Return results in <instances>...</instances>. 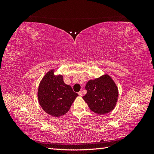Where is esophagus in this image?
Returning <instances> with one entry per match:
<instances>
[{"label": "esophagus", "mask_w": 154, "mask_h": 154, "mask_svg": "<svg viewBox=\"0 0 154 154\" xmlns=\"http://www.w3.org/2000/svg\"><path fill=\"white\" fill-rule=\"evenodd\" d=\"M78 94H79V96H82V91H80L78 92Z\"/></svg>", "instance_id": "obj_1"}]
</instances>
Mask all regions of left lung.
<instances>
[{"label":"left lung","instance_id":"1","mask_svg":"<svg viewBox=\"0 0 154 154\" xmlns=\"http://www.w3.org/2000/svg\"><path fill=\"white\" fill-rule=\"evenodd\" d=\"M85 89L87 92L83 99L92 112L105 114L115 108L118 98V88L108 74L89 80Z\"/></svg>","mask_w":154,"mask_h":154}]
</instances>
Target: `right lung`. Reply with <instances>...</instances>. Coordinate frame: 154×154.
<instances>
[{"mask_svg": "<svg viewBox=\"0 0 154 154\" xmlns=\"http://www.w3.org/2000/svg\"><path fill=\"white\" fill-rule=\"evenodd\" d=\"M51 70L41 80L38 89V100L46 113L60 117L66 114L78 96L72 87L66 85L62 75L55 76Z\"/></svg>", "mask_w": 154, "mask_h": 154, "instance_id": "obj_1", "label": "right lung"}]
</instances>
